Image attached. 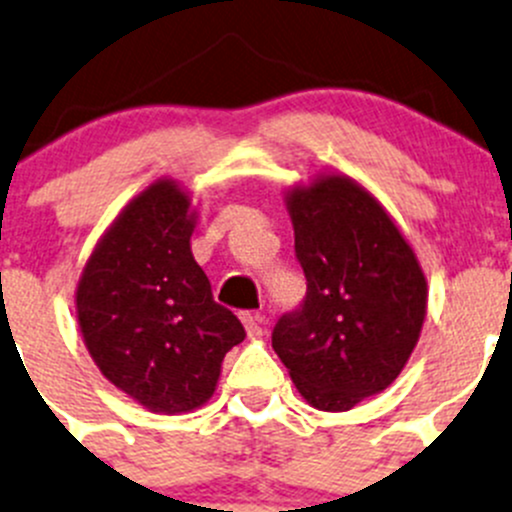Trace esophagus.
<instances>
[{
  "label": "esophagus",
  "mask_w": 512,
  "mask_h": 512,
  "mask_svg": "<svg viewBox=\"0 0 512 512\" xmlns=\"http://www.w3.org/2000/svg\"><path fill=\"white\" fill-rule=\"evenodd\" d=\"M240 319H242V324H245L247 337H252V339L260 337V334H262V322H265V319H262V314H257V312H242Z\"/></svg>",
  "instance_id": "esophagus-1"
}]
</instances>
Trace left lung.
<instances>
[{"label": "left lung", "instance_id": "left-lung-1", "mask_svg": "<svg viewBox=\"0 0 512 512\" xmlns=\"http://www.w3.org/2000/svg\"><path fill=\"white\" fill-rule=\"evenodd\" d=\"M287 210L307 294L275 324L272 349L307 404L349 411L409 361L426 319V277L384 205L347 175L292 188Z\"/></svg>", "mask_w": 512, "mask_h": 512}]
</instances>
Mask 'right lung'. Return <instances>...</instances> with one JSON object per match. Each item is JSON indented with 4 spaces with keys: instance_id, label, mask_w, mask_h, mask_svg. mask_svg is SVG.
I'll return each mask as SVG.
<instances>
[{
    "instance_id": "1",
    "label": "right lung",
    "mask_w": 512,
    "mask_h": 512,
    "mask_svg": "<svg viewBox=\"0 0 512 512\" xmlns=\"http://www.w3.org/2000/svg\"><path fill=\"white\" fill-rule=\"evenodd\" d=\"M193 227L188 193L175 180H156L98 240L76 287L91 359L116 389L156 414L203 406L225 354L245 339L190 252Z\"/></svg>"
}]
</instances>
